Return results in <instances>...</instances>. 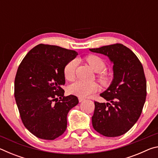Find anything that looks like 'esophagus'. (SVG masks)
<instances>
[{
	"label": "esophagus",
	"instance_id": "esophagus-1",
	"mask_svg": "<svg viewBox=\"0 0 158 158\" xmlns=\"http://www.w3.org/2000/svg\"><path fill=\"white\" fill-rule=\"evenodd\" d=\"M85 100L84 98H79V102H83Z\"/></svg>",
	"mask_w": 158,
	"mask_h": 158
}]
</instances>
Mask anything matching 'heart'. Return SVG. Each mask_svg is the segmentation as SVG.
Masks as SVG:
<instances>
[{"instance_id": "1", "label": "heart", "mask_w": 158, "mask_h": 158, "mask_svg": "<svg viewBox=\"0 0 158 158\" xmlns=\"http://www.w3.org/2000/svg\"><path fill=\"white\" fill-rule=\"evenodd\" d=\"M85 60L89 63L90 67L95 73H100L106 68L105 63L101 58L95 55H90L85 58ZM77 65L76 60H72L66 64L63 69L65 78L68 81H72L75 75V69ZM99 79L103 84H107L109 81L108 77L105 74H101ZM98 90V85L94 82L88 83L82 81H76L69 87V92L71 94L78 96L80 98H86L95 93Z\"/></svg>"}]
</instances>
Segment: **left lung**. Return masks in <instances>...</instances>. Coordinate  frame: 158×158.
<instances>
[{
    "label": "left lung",
    "instance_id": "1",
    "mask_svg": "<svg viewBox=\"0 0 158 158\" xmlns=\"http://www.w3.org/2000/svg\"><path fill=\"white\" fill-rule=\"evenodd\" d=\"M89 50L106 56L114 64L112 81L100 94L108 102H95L93 127L105 137H118L132 128L142 111L146 96L143 66L132 51L123 44Z\"/></svg>",
    "mask_w": 158,
    "mask_h": 158
}]
</instances>
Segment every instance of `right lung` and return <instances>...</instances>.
<instances>
[{"label":"right lung","instance_id":"right-lung-1","mask_svg":"<svg viewBox=\"0 0 158 158\" xmlns=\"http://www.w3.org/2000/svg\"><path fill=\"white\" fill-rule=\"evenodd\" d=\"M78 53L55 45L38 44L26 55L15 80V98L23 125L42 139L53 140L67 128L69 111L79 103L64 96L63 69Z\"/></svg>","mask_w":158,"mask_h":158}]
</instances>
